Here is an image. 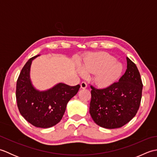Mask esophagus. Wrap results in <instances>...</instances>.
<instances>
[{
    "label": "esophagus",
    "mask_w": 157,
    "mask_h": 157,
    "mask_svg": "<svg viewBox=\"0 0 157 157\" xmlns=\"http://www.w3.org/2000/svg\"><path fill=\"white\" fill-rule=\"evenodd\" d=\"M80 86H81V88L85 89V88H87V84H86V82H82L81 83Z\"/></svg>",
    "instance_id": "obj_1"
}]
</instances>
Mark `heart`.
<instances>
[{"mask_svg": "<svg viewBox=\"0 0 157 157\" xmlns=\"http://www.w3.org/2000/svg\"><path fill=\"white\" fill-rule=\"evenodd\" d=\"M123 67L120 62L106 52L94 53L86 59L82 65L85 73H96V80L100 85L109 86L121 76Z\"/></svg>", "mask_w": 157, "mask_h": 157, "instance_id": "heart-1", "label": "heart"}]
</instances>
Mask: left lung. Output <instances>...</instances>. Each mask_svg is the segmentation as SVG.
Instances as JSON below:
<instances>
[{
    "mask_svg": "<svg viewBox=\"0 0 157 157\" xmlns=\"http://www.w3.org/2000/svg\"><path fill=\"white\" fill-rule=\"evenodd\" d=\"M127 69L119 82L105 88L91 86L90 114L98 125L119 128L134 117L140 105L142 82L138 69L128 57Z\"/></svg>",
    "mask_w": 157,
    "mask_h": 157,
    "instance_id": "left-lung-1",
    "label": "left lung"
}]
</instances>
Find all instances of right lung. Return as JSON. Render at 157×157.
<instances>
[{"label":"right lung","instance_id":"1","mask_svg":"<svg viewBox=\"0 0 157 157\" xmlns=\"http://www.w3.org/2000/svg\"><path fill=\"white\" fill-rule=\"evenodd\" d=\"M40 55L29 59L21 69L17 81L16 99L19 111L26 121L37 128H48L61 121L68 102L80 86L59 83L46 90L36 89L30 79V68L33 60Z\"/></svg>","mask_w":157,"mask_h":157}]
</instances>
